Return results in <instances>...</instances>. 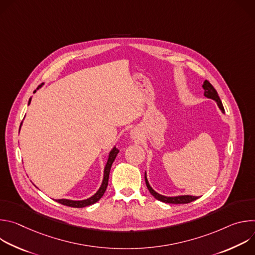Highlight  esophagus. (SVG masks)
Wrapping results in <instances>:
<instances>
[{
  "label": "esophagus",
  "instance_id": "1",
  "mask_svg": "<svg viewBox=\"0 0 255 255\" xmlns=\"http://www.w3.org/2000/svg\"><path fill=\"white\" fill-rule=\"evenodd\" d=\"M130 135H131V138H133V139L138 138V132H137L136 130H132L131 133H130Z\"/></svg>",
  "mask_w": 255,
  "mask_h": 255
}]
</instances>
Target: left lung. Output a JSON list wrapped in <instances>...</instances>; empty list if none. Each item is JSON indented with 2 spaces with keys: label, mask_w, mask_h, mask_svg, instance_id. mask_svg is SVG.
I'll list each match as a JSON object with an SVG mask.
<instances>
[{
  "label": "left lung",
  "mask_w": 255,
  "mask_h": 255,
  "mask_svg": "<svg viewBox=\"0 0 255 255\" xmlns=\"http://www.w3.org/2000/svg\"><path fill=\"white\" fill-rule=\"evenodd\" d=\"M203 89H204V96L207 97L208 99H212L214 100L218 107H219L220 110L222 111V113H225V110H224V107L222 105V102L219 98V96H218V93L217 91L214 89V87L208 82V81H205L204 84H203ZM145 183H146V187L148 189V191L150 192V194L158 201H161L163 203H167V204H188V203H191L197 199H199L198 197H195V196H189V195H184V196H175V197H166V196H162L158 193H156L149 185L148 183V179H147V176H146V172H145Z\"/></svg>",
  "instance_id": "left-lung-1"
}]
</instances>
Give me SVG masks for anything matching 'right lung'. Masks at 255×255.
Instances as JSON below:
<instances>
[{
    "label": "right lung",
    "instance_id": "obj_1",
    "mask_svg": "<svg viewBox=\"0 0 255 255\" xmlns=\"http://www.w3.org/2000/svg\"><path fill=\"white\" fill-rule=\"evenodd\" d=\"M42 85H40L37 88V90L40 89L42 87ZM36 91H34V93ZM30 103H31V98L29 99L28 105ZM21 125H22V123H21ZM118 153H119V150H118V148H116V146H114L112 148V150L109 152V157H108L106 166L104 168V177H103L102 185H101L100 189L98 190V192L94 196H92L89 199L82 200V201H72V200H67V199H59V200H55V201L58 202L59 204H62L64 206H68V207H72V208H84V207H87V206H90V205H93V204L97 203L103 197V195L106 192V189L108 187V181H109V174H110V169H111V166H112V164H113V162H114V160H115V158H116Z\"/></svg>",
    "mask_w": 255,
    "mask_h": 255
}]
</instances>
